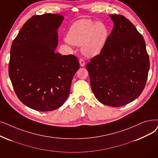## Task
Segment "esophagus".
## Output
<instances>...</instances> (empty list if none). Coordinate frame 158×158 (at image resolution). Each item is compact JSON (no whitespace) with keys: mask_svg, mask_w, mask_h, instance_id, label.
Listing matches in <instances>:
<instances>
[{"mask_svg":"<svg viewBox=\"0 0 158 158\" xmlns=\"http://www.w3.org/2000/svg\"><path fill=\"white\" fill-rule=\"evenodd\" d=\"M79 64L81 66H84L85 64V61L83 58H81L79 59Z\"/></svg>","mask_w":158,"mask_h":158,"instance_id":"obj_1","label":"esophagus"}]
</instances>
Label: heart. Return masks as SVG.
<instances>
[{
	"label": "heart",
	"instance_id": "b5f03b06",
	"mask_svg": "<svg viewBox=\"0 0 158 158\" xmlns=\"http://www.w3.org/2000/svg\"><path fill=\"white\" fill-rule=\"evenodd\" d=\"M108 37L107 26L101 22L81 19L75 22L66 35L68 43L81 45V50L87 57L97 56L104 48Z\"/></svg>",
	"mask_w": 158,
	"mask_h": 158
}]
</instances>
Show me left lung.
I'll use <instances>...</instances> for the list:
<instances>
[{"mask_svg":"<svg viewBox=\"0 0 158 158\" xmlns=\"http://www.w3.org/2000/svg\"><path fill=\"white\" fill-rule=\"evenodd\" d=\"M114 28L101 53L86 64L92 90L102 104L119 107L138 98L150 68L145 40L121 15H109Z\"/></svg>","mask_w":158,"mask_h":158,"instance_id":"1","label":"left lung"}]
</instances>
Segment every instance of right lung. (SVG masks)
<instances>
[{"instance_id": "obj_1", "label": "right lung", "mask_w": 158, "mask_h": 158, "mask_svg": "<svg viewBox=\"0 0 158 158\" xmlns=\"http://www.w3.org/2000/svg\"><path fill=\"white\" fill-rule=\"evenodd\" d=\"M63 20L58 14L33 15L11 46L8 72L13 89L23 104L37 111H51L63 105L79 68L73 55L62 56L55 51Z\"/></svg>"}]
</instances>
